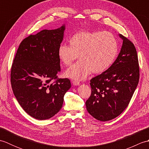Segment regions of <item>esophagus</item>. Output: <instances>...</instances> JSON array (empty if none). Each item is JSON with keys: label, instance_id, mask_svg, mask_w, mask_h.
<instances>
[{"label": "esophagus", "instance_id": "1", "mask_svg": "<svg viewBox=\"0 0 149 149\" xmlns=\"http://www.w3.org/2000/svg\"><path fill=\"white\" fill-rule=\"evenodd\" d=\"M72 83H73V84L74 85V86H79V85H80V83H79V82H78V81H72Z\"/></svg>", "mask_w": 149, "mask_h": 149}]
</instances>
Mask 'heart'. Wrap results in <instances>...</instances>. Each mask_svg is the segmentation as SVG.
<instances>
[{"label": "heart", "mask_w": 149, "mask_h": 149, "mask_svg": "<svg viewBox=\"0 0 149 149\" xmlns=\"http://www.w3.org/2000/svg\"><path fill=\"white\" fill-rule=\"evenodd\" d=\"M69 43L59 47L58 55L65 66L70 65L79 56L80 61L65 72L66 77L76 81L84 80L91 72L97 74L106 71L118 52V41L106 31H78L70 38Z\"/></svg>", "instance_id": "1"}]
</instances>
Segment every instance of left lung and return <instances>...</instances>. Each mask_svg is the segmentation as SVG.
Listing matches in <instances>:
<instances>
[{
  "mask_svg": "<svg viewBox=\"0 0 149 149\" xmlns=\"http://www.w3.org/2000/svg\"><path fill=\"white\" fill-rule=\"evenodd\" d=\"M122 46L115 61L105 72L91 79V94L86 102L88 112L100 121L119 116L137 88L140 71L134 44L122 34Z\"/></svg>",
  "mask_w": 149,
  "mask_h": 149,
  "instance_id": "8db88e82",
  "label": "left lung"
}]
</instances>
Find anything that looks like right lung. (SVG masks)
<instances>
[{
  "mask_svg": "<svg viewBox=\"0 0 149 149\" xmlns=\"http://www.w3.org/2000/svg\"><path fill=\"white\" fill-rule=\"evenodd\" d=\"M65 24L30 35L20 44L11 70L13 91L28 115L49 119L62 107L65 93L71 88L68 79H59L58 50L64 37Z\"/></svg>",
  "mask_w": 149,
  "mask_h": 149,
  "instance_id": "obj_1",
  "label": "right lung"
}]
</instances>
